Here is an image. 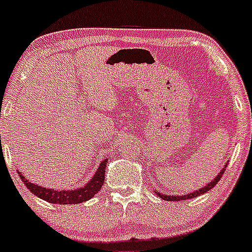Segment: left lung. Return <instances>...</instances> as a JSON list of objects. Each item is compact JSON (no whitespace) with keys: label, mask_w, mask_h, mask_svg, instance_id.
Instances as JSON below:
<instances>
[{"label":"left lung","mask_w":252,"mask_h":252,"mask_svg":"<svg viewBox=\"0 0 252 252\" xmlns=\"http://www.w3.org/2000/svg\"><path fill=\"white\" fill-rule=\"evenodd\" d=\"M227 163H228V161H227ZM227 163H224V166L222 167V169H221L220 172L218 173V175H216V177L214 178V179L210 181V183H208L205 186H202V188L199 189V190H196V191L191 192V193L181 194V196H178V194H174V196H168V194L159 193V192L156 191V190H155V193L158 194L159 198L164 199V201H175V202H178V201H186V199H191V198H194V197H198L199 194H203V193H205V192L212 190L214 186H215L216 184L219 183V180H220L221 177H222L224 169H226Z\"/></svg>","instance_id":"8db88e82"}]
</instances>
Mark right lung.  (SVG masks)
I'll use <instances>...</instances> for the list:
<instances>
[{
	"mask_svg": "<svg viewBox=\"0 0 252 252\" xmlns=\"http://www.w3.org/2000/svg\"><path fill=\"white\" fill-rule=\"evenodd\" d=\"M108 158H104L103 161L99 163L98 168L96 173L93 175L89 183L82 188L74 189V190H54V189H48L45 186L37 185V184L31 183L29 179H26L21 172H19L21 180L26 185L34 196L39 197V198L44 199V201L49 203H58V204H79V203L86 202L91 199L94 194L101 190L102 185L104 183V174H105V167H107Z\"/></svg>",
	"mask_w": 252,
	"mask_h": 252,
	"instance_id": "1",
	"label": "right lung"
}]
</instances>
